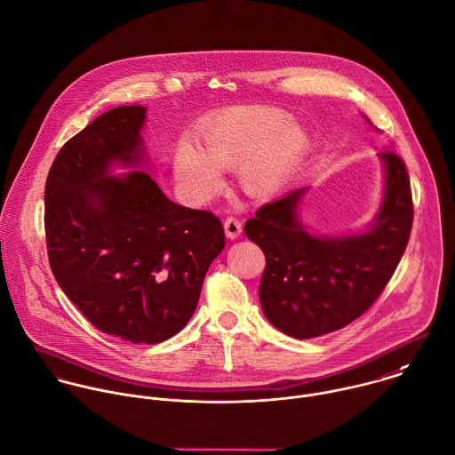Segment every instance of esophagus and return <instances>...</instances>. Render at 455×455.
Listing matches in <instances>:
<instances>
[{
    "label": "esophagus",
    "mask_w": 455,
    "mask_h": 455,
    "mask_svg": "<svg viewBox=\"0 0 455 455\" xmlns=\"http://www.w3.org/2000/svg\"><path fill=\"white\" fill-rule=\"evenodd\" d=\"M224 233L229 240H235L242 235V222L235 217H228L226 222H224Z\"/></svg>",
    "instance_id": "1"
}]
</instances>
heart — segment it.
<instances>
[{"mask_svg": "<svg viewBox=\"0 0 455 455\" xmlns=\"http://www.w3.org/2000/svg\"><path fill=\"white\" fill-rule=\"evenodd\" d=\"M201 147L188 138L172 150V176L181 197L203 204L224 187L220 171L236 169L243 194L275 196L308 147V134L291 115L267 106L235 108L206 120Z\"/></svg>", "mask_w": 455, "mask_h": 455, "instance_id": "obj_1", "label": "heart"}]
</instances>
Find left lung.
<instances>
[{
    "instance_id": "left-lung-1",
    "label": "left lung",
    "mask_w": 455,
    "mask_h": 455,
    "mask_svg": "<svg viewBox=\"0 0 455 455\" xmlns=\"http://www.w3.org/2000/svg\"><path fill=\"white\" fill-rule=\"evenodd\" d=\"M378 156L383 165L381 203L374 219L358 231L321 235L303 224L300 203L308 187L261 206L247 220V238L267 258L261 308L283 333L312 339L349 324L379 297L397 268L413 222L410 178L392 150Z\"/></svg>"
}]
</instances>
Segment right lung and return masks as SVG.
Returning <instances> with one entry per match:
<instances>
[{
  "label": "right lung",
  "instance_id": "obj_1",
  "mask_svg": "<svg viewBox=\"0 0 455 455\" xmlns=\"http://www.w3.org/2000/svg\"><path fill=\"white\" fill-rule=\"evenodd\" d=\"M147 111L115 108L65 143L44 197L60 288L93 326L134 344H158L188 323L224 249L213 213L172 203L147 172Z\"/></svg>",
  "mask_w": 455,
  "mask_h": 455
}]
</instances>
